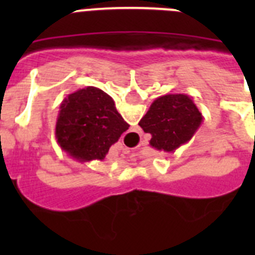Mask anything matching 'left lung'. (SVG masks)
<instances>
[{
  "label": "left lung",
  "mask_w": 255,
  "mask_h": 255,
  "mask_svg": "<svg viewBox=\"0 0 255 255\" xmlns=\"http://www.w3.org/2000/svg\"><path fill=\"white\" fill-rule=\"evenodd\" d=\"M202 123L203 116L190 97L166 94L153 101L139 125L152 135L150 147L171 153L188 143Z\"/></svg>",
  "instance_id": "obj_1"
}]
</instances>
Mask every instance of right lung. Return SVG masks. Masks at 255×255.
Returning <instances> with one entry per match:
<instances>
[{
	"label": "right lung",
	"instance_id": "add662e5",
	"mask_svg": "<svg viewBox=\"0 0 255 255\" xmlns=\"http://www.w3.org/2000/svg\"><path fill=\"white\" fill-rule=\"evenodd\" d=\"M129 129L114 100L96 87L69 94L62 101L56 121L61 149L80 162L105 159L112 144Z\"/></svg>",
	"mask_w": 255,
	"mask_h": 255
}]
</instances>
